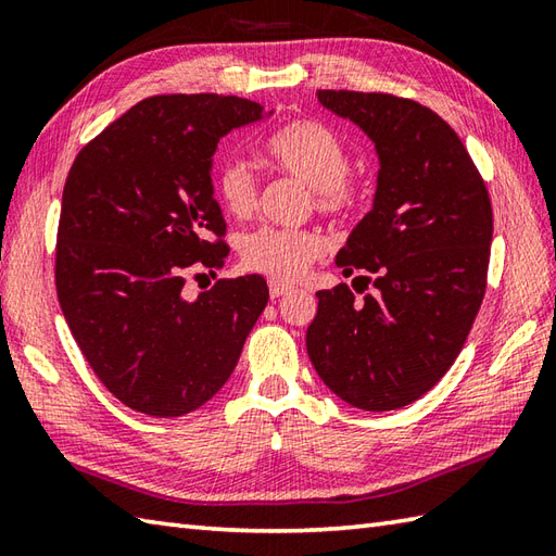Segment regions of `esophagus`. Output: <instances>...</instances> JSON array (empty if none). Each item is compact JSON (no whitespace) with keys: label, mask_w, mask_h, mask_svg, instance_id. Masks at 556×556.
<instances>
[{"label":"esophagus","mask_w":556,"mask_h":556,"mask_svg":"<svg viewBox=\"0 0 556 556\" xmlns=\"http://www.w3.org/2000/svg\"><path fill=\"white\" fill-rule=\"evenodd\" d=\"M289 291H291V287L279 285V281H269V296H271V299L285 296V293H289Z\"/></svg>","instance_id":"1"}]
</instances>
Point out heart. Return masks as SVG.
I'll list each match as a JSON object with an SVG mask.
<instances>
[{
	"label": "heart",
	"instance_id": "obj_1",
	"mask_svg": "<svg viewBox=\"0 0 556 556\" xmlns=\"http://www.w3.org/2000/svg\"><path fill=\"white\" fill-rule=\"evenodd\" d=\"M269 164L313 191L315 210L327 217H346L356 205L349 184L351 157L332 128L320 122H291L265 143ZM215 191L233 217H248L257 205V181L241 160L224 162ZM325 251L323 236L311 229L263 227L243 241V265L277 281H299Z\"/></svg>",
	"mask_w": 556,
	"mask_h": 556
}]
</instances>
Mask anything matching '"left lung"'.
I'll use <instances>...</instances> for the list:
<instances>
[{
    "mask_svg": "<svg viewBox=\"0 0 556 556\" xmlns=\"http://www.w3.org/2000/svg\"><path fill=\"white\" fill-rule=\"evenodd\" d=\"M377 157L372 210L337 253L346 285L317 291L305 334L320 380L363 410L408 406L442 380L466 344L488 287L492 205L485 181L440 114L387 92L317 90ZM358 291V289H356Z\"/></svg>",
    "mask_w": 556,
    "mask_h": 556,
    "instance_id": "obj_1",
    "label": "left lung"
}]
</instances>
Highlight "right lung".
Listing matches in <instances>:
<instances>
[{"instance_id": "1", "label": "right lung", "mask_w": 556, "mask_h": 556, "mask_svg": "<svg viewBox=\"0 0 556 556\" xmlns=\"http://www.w3.org/2000/svg\"><path fill=\"white\" fill-rule=\"evenodd\" d=\"M263 116V104L233 96H155L71 164L56 231L59 305L100 382L146 416L207 404L267 305L260 275L184 296L191 271L229 255L212 188L219 138Z\"/></svg>"}]
</instances>
